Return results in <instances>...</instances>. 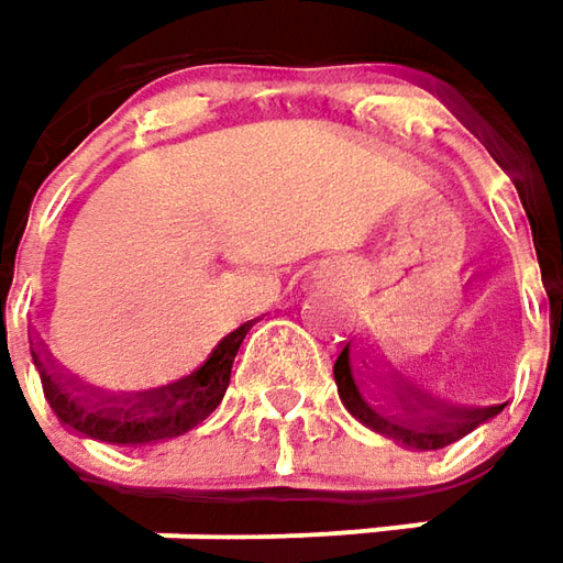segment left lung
Masks as SVG:
<instances>
[{
  "label": "left lung",
  "instance_id": "obj_1",
  "mask_svg": "<svg viewBox=\"0 0 563 563\" xmlns=\"http://www.w3.org/2000/svg\"><path fill=\"white\" fill-rule=\"evenodd\" d=\"M361 367H367V358H358L349 342L333 364L342 405L358 423L389 437L393 442H401L405 449H415V452L445 449L501 411V405H493V408L449 405L396 371L386 374V383L374 386V393H371V386H367L371 377H361Z\"/></svg>",
  "mask_w": 563,
  "mask_h": 563
}]
</instances>
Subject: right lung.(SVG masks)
I'll list each match as a JSON object with an SVG mask.
<instances>
[{
    "instance_id": "right-lung-1",
    "label": "right lung",
    "mask_w": 563,
    "mask_h": 563,
    "mask_svg": "<svg viewBox=\"0 0 563 563\" xmlns=\"http://www.w3.org/2000/svg\"><path fill=\"white\" fill-rule=\"evenodd\" d=\"M249 327L252 323H243L227 333L192 374L146 393H106L89 386L55 364L43 342H30V355L40 371L49 408L70 433H84L111 445H155L189 433L221 405L230 386L233 358Z\"/></svg>"
}]
</instances>
